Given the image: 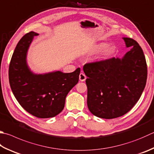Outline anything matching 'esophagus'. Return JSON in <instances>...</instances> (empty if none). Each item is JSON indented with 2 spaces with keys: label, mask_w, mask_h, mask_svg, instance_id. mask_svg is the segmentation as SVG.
Instances as JSON below:
<instances>
[{
  "label": "esophagus",
  "mask_w": 154,
  "mask_h": 154,
  "mask_svg": "<svg viewBox=\"0 0 154 154\" xmlns=\"http://www.w3.org/2000/svg\"><path fill=\"white\" fill-rule=\"evenodd\" d=\"M86 79V75L84 74V73H80L79 75V80L81 82H83V81H85Z\"/></svg>",
  "instance_id": "1"
}]
</instances>
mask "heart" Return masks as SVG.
Returning a JSON list of instances; mask_svg holds the SVG:
<instances>
[{
  "label": "heart",
  "mask_w": 154,
  "mask_h": 154,
  "mask_svg": "<svg viewBox=\"0 0 154 154\" xmlns=\"http://www.w3.org/2000/svg\"><path fill=\"white\" fill-rule=\"evenodd\" d=\"M109 44L107 43H99V44L97 45V47H96L95 51L97 52H100L104 50L103 55L104 57H111L114 54L115 51V49L113 46H109Z\"/></svg>",
  "instance_id": "1"
}]
</instances>
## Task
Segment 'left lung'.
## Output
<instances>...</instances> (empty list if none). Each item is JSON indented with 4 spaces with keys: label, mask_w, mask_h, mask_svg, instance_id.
I'll use <instances>...</instances> for the list:
<instances>
[{
    "label": "left lung",
    "mask_w": 154,
    "mask_h": 154,
    "mask_svg": "<svg viewBox=\"0 0 154 154\" xmlns=\"http://www.w3.org/2000/svg\"><path fill=\"white\" fill-rule=\"evenodd\" d=\"M123 39L131 49L122 59L113 57L86 63L83 67L88 77L87 104L98 117L110 119L126 114L140 99L146 85L147 68L143 50L135 40Z\"/></svg>",
    "instance_id": "left-lung-1"
}]
</instances>
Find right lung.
<instances>
[{
	"instance_id": "obj_1",
	"label": "right lung",
	"mask_w": 154,
	"mask_h": 154,
	"mask_svg": "<svg viewBox=\"0 0 154 154\" xmlns=\"http://www.w3.org/2000/svg\"><path fill=\"white\" fill-rule=\"evenodd\" d=\"M33 31L20 39L11 57L8 79L13 93L23 109L37 118L54 117L64 108L66 97L79 80L80 68L71 73L57 71L43 75L33 74L26 63Z\"/></svg>"
}]
</instances>
